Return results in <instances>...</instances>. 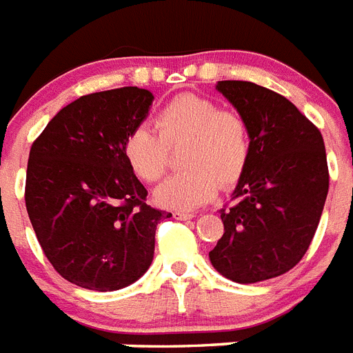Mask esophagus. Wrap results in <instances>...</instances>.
Masks as SVG:
<instances>
[{"label": "esophagus", "mask_w": 353, "mask_h": 353, "mask_svg": "<svg viewBox=\"0 0 353 353\" xmlns=\"http://www.w3.org/2000/svg\"><path fill=\"white\" fill-rule=\"evenodd\" d=\"M172 215H174V219H177V221H188V219L194 217V213L183 212V210H176Z\"/></svg>", "instance_id": "1"}]
</instances>
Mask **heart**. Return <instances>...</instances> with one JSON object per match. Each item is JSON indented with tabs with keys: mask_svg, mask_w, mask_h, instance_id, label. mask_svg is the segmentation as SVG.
Returning a JSON list of instances; mask_svg holds the SVG:
<instances>
[{
	"mask_svg": "<svg viewBox=\"0 0 353 353\" xmlns=\"http://www.w3.org/2000/svg\"><path fill=\"white\" fill-rule=\"evenodd\" d=\"M154 129L134 127L121 152L127 167L145 183L158 181L167 168L168 150L185 141L181 167L154 192L159 206L192 210L212 201L219 188L241 181L251 159V132L241 112L219 108L217 102L194 93L168 100L154 117Z\"/></svg>",
	"mask_w": 353,
	"mask_h": 353,
	"instance_id": "obj_1",
	"label": "heart"
}]
</instances>
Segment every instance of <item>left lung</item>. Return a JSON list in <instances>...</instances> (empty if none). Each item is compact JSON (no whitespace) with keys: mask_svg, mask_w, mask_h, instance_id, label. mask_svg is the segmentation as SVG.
I'll return each mask as SVG.
<instances>
[{"mask_svg":"<svg viewBox=\"0 0 353 353\" xmlns=\"http://www.w3.org/2000/svg\"><path fill=\"white\" fill-rule=\"evenodd\" d=\"M217 90L248 121L253 149L210 260L233 282H262L291 271L312 242L328 194L325 143L282 94L244 81Z\"/></svg>","mask_w":353,"mask_h":353,"instance_id":"obj_1","label":"left lung"}]
</instances>
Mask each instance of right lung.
Segmentation results:
<instances>
[{"label":"right lung","instance_id":"add662e5","mask_svg":"<svg viewBox=\"0 0 353 353\" xmlns=\"http://www.w3.org/2000/svg\"><path fill=\"white\" fill-rule=\"evenodd\" d=\"M152 100L140 88L84 94L32 143L26 212L46 259L75 285L105 292L136 282L152 262L158 222L172 217L145 203L121 152Z\"/></svg>","mask_w":353,"mask_h":353}]
</instances>
